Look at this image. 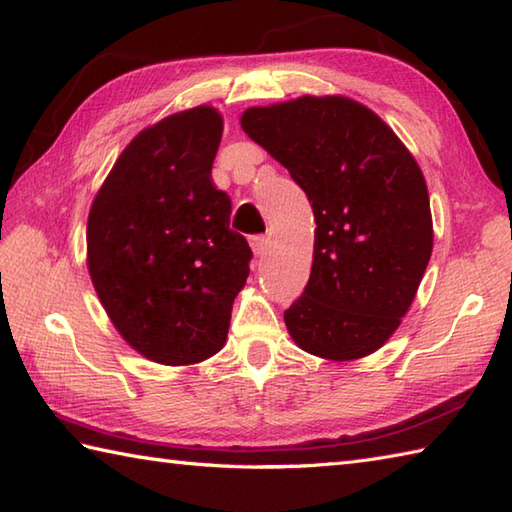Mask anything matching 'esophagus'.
<instances>
[{
  "instance_id": "esophagus-1",
  "label": "esophagus",
  "mask_w": 512,
  "mask_h": 512,
  "mask_svg": "<svg viewBox=\"0 0 512 512\" xmlns=\"http://www.w3.org/2000/svg\"><path fill=\"white\" fill-rule=\"evenodd\" d=\"M268 244H270V239L264 237V235H257V237L250 239V248H253L255 257H264L266 250H268Z\"/></svg>"
}]
</instances>
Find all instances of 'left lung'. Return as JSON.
Returning <instances> with one entry per match:
<instances>
[{"instance_id":"1","label":"left lung","mask_w":512,"mask_h":512,"mask_svg":"<svg viewBox=\"0 0 512 512\" xmlns=\"http://www.w3.org/2000/svg\"><path fill=\"white\" fill-rule=\"evenodd\" d=\"M239 123L306 191L317 222L308 286L284 312L292 341L334 363L374 354L411 308L433 248L416 158L341 94L248 107Z\"/></svg>"}]
</instances>
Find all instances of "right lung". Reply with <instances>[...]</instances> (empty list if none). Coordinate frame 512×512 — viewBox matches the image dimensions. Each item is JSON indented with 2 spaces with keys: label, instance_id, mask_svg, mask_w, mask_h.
<instances>
[{
  "label": "right lung",
  "instance_id": "right-lung-1",
  "mask_svg": "<svg viewBox=\"0 0 512 512\" xmlns=\"http://www.w3.org/2000/svg\"><path fill=\"white\" fill-rule=\"evenodd\" d=\"M224 118L169 114L132 138L88 215V270L123 341L160 365H195L226 343L248 277L231 200L211 182Z\"/></svg>",
  "mask_w": 512,
  "mask_h": 512
}]
</instances>
